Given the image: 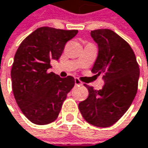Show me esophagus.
<instances>
[{
    "label": "esophagus",
    "mask_w": 148,
    "mask_h": 148,
    "mask_svg": "<svg viewBox=\"0 0 148 148\" xmlns=\"http://www.w3.org/2000/svg\"><path fill=\"white\" fill-rule=\"evenodd\" d=\"M75 85H82L83 83L80 81V80H78V79H75Z\"/></svg>",
    "instance_id": "esophagus-1"
}]
</instances>
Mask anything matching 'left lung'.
<instances>
[{
    "mask_svg": "<svg viewBox=\"0 0 148 148\" xmlns=\"http://www.w3.org/2000/svg\"><path fill=\"white\" fill-rule=\"evenodd\" d=\"M91 36L98 45L92 72L102 73L105 83L100 90L84 84L89 95L79 103V109L89 124L108 127L130 108L137 93L140 68L129 44L114 31L97 29L91 31Z\"/></svg>",
    "mask_w": 148,
    "mask_h": 148,
    "instance_id": "1",
    "label": "left lung"
}]
</instances>
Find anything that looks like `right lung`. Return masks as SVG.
<instances>
[{
  "mask_svg": "<svg viewBox=\"0 0 148 148\" xmlns=\"http://www.w3.org/2000/svg\"><path fill=\"white\" fill-rule=\"evenodd\" d=\"M78 30L42 27L34 30L19 46L11 69L12 88L23 114L36 125L54 121L67 94L75 86L72 76L60 78L48 69L58 60L65 44Z\"/></svg>",
  "mask_w": 148,
  "mask_h": 148,
  "instance_id": "1",
  "label": "right lung"
}]
</instances>
